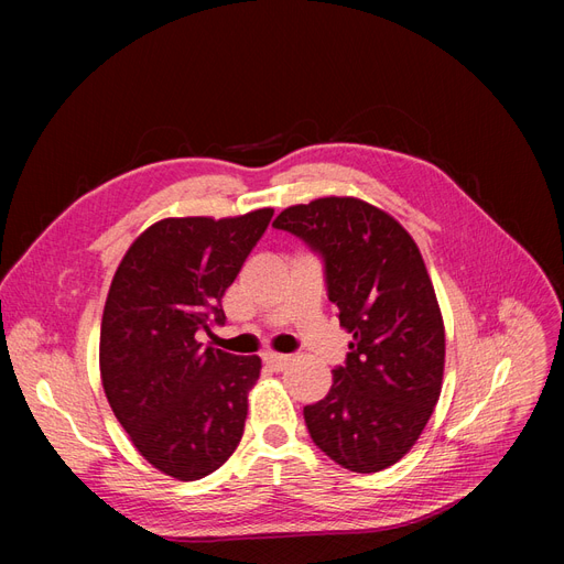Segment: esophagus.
<instances>
[{"mask_svg": "<svg viewBox=\"0 0 564 564\" xmlns=\"http://www.w3.org/2000/svg\"><path fill=\"white\" fill-rule=\"evenodd\" d=\"M263 362H265L268 367H272V369L282 371L289 362H292V357H289V355H280V352H265V355H263Z\"/></svg>", "mask_w": 564, "mask_h": 564, "instance_id": "34e87169", "label": "esophagus"}]
</instances>
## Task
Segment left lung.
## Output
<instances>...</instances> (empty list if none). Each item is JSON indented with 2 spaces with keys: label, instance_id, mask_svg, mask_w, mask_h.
<instances>
[{
  "label": "left lung",
  "instance_id": "obj_1",
  "mask_svg": "<svg viewBox=\"0 0 564 564\" xmlns=\"http://www.w3.org/2000/svg\"><path fill=\"white\" fill-rule=\"evenodd\" d=\"M324 263L327 296L352 334L327 398L303 406L315 445L352 473H379L416 445L442 390L445 324L416 242L355 197H319L275 218Z\"/></svg>",
  "mask_w": 564,
  "mask_h": 564
}]
</instances>
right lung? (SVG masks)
<instances>
[{"label": "right lung", "mask_w": 564, "mask_h": 564, "mask_svg": "<svg viewBox=\"0 0 564 564\" xmlns=\"http://www.w3.org/2000/svg\"><path fill=\"white\" fill-rule=\"evenodd\" d=\"M272 209L235 218H164L119 263L100 322V381L117 421L148 464L199 480L245 433L261 357L202 348L226 324L220 299L261 240Z\"/></svg>", "instance_id": "obj_1"}]
</instances>
